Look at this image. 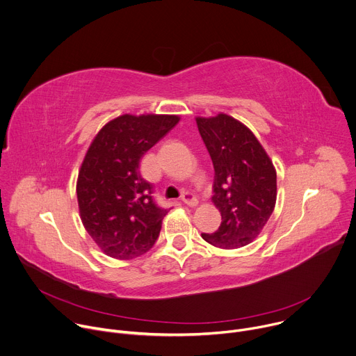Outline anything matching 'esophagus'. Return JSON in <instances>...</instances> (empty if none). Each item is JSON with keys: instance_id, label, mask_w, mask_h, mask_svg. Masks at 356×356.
<instances>
[{"instance_id": "1", "label": "esophagus", "mask_w": 356, "mask_h": 356, "mask_svg": "<svg viewBox=\"0 0 356 356\" xmlns=\"http://www.w3.org/2000/svg\"><path fill=\"white\" fill-rule=\"evenodd\" d=\"M181 201L184 202V204H187V206H190V207H195V206L198 204L197 197L193 195L191 193H184V194L181 195Z\"/></svg>"}]
</instances>
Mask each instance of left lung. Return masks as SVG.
Wrapping results in <instances>:
<instances>
[{
	"instance_id": "left-lung-1",
	"label": "left lung",
	"mask_w": 356,
	"mask_h": 356,
	"mask_svg": "<svg viewBox=\"0 0 356 356\" xmlns=\"http://www.w3.org/2000/svg\"><path fill=\"white\" fill-rule=\"evenodd\" d=\"M198 132L211 156L213 202L221 225L202 239L221 249L253 242L270 218L277 197L276 169L265 147L245 124L220 113L195 117Z\"/></svg>"
}]
</instances>
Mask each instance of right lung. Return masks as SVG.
<instances>
[{
    "label": "right lung",
    "mask_w": 356,
    "mask_h": 356,
    "mask_svg": "<svg viewBox=\"0 0 356 356\" xmlns=\"http://www.w3.org/2000/svg\"><path fill=\"white\" fill-rule=\"evenodd\" d=\"M179 121V115L169 114H122L91 140L76 193L81 222L106 255L134 259L158 239L169 210L155 204L139 162Z\"/></svg>",
    "instance_id": "right-lung-1"
}]
</instances>
